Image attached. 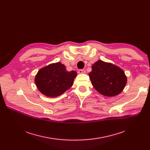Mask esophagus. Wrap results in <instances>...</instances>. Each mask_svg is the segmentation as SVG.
Segmentation results:
<instances>
[{
	"label": "esophagus",
	"instance_id": "1",
	"mask_svg": "<svg viewBox=\"0 0 150 150\" xmlns=\"http://www.w3.org/2000/svg\"><path fill=\"white\" fill-rule=\"evenodd\" d=\"M78 73H79L80 74H86V71L83 69H80L78 70Z\"/></svg>",
	"mask_w": 150,
	"mask_h": 150
}]
</instances>
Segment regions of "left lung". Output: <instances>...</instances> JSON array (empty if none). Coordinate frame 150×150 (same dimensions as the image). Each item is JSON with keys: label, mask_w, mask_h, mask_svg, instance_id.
Returning <instances> with one entry per match:
<instances>
[{"label": "left lung", "mask_w": 150, "mask_h": 150, "mask_svg": "<svg viewBox=\"0 0 150 150\" xmlns=\"http://www.w3.org/2000/svg\"><path fill=\"white\" fill-rule=\"evenodd\" d=\"M89 75L96 90L101 95L109 97L120 94L127 83V77L122 69L102 60L94 63Z\"/></svg>", "instance_id": "left-lung-1"}]
</instances>
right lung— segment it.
I'll return each instance as SVG.
<instances>
[{
  "label": "right lung",
  "instance_id": "right-lung-1",
  "mask_svg": "<svg viewBox=\"0 0 150 150\" xmlns=\"http://www.w3.org/2000/svg\"><path fill=\"white\" fill-rule=\"evenodd\" d=\"M77 74L68 72L66 66L57 62L39 69L35 78L38 90L49 97H58L72 87Z\"/></svg>",
  "mask_w": 150,
  "mask_h": 150
}]
</instances>
